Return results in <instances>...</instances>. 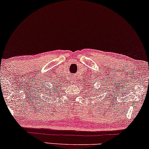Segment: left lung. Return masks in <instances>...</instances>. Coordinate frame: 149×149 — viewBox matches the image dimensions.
<instances>
[{
  "mask_svg": "<svg viewBox=\"0 0 149 149\" xmlns=\"http://www.w3.org/2000/svg\"><path fill=\"white\" fill-rule=\"evenodd\" d=\"M92 90H93V89H92ZM90 92H91V93H90V95H92V96H93V95H96V93H95V92H96V90H90Z\"/></svg>",
  "mask_w": 149,
  "mask_h": 149,
  "instance_id": "obj_1",
  "label": "left lung"
}]
</instances>
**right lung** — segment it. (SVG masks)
I'll return each mask as SVG.
<instances>
[{"label":"right lung","instance_id":"1","mask_svg":"<svg viewBox=\"0 0 149 149\" xmlns=\"http://www.w3.org/2000/svg\"><path fill=\"white\" fill-rule=\"evenodd\" d=\"M49 82H50L52 86L47 87V83H46V85H44V87L42 88V93L45 92L46 96H47L48 97L57 95V94L59 93V91H60V90H59V88H59V83H58L57 80L56 79L54 80H49ZM46 100H47V99H46Z\"/></svg>","mask_w":149,"mask_h":149}]
</instances>
